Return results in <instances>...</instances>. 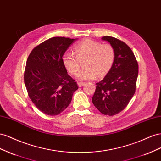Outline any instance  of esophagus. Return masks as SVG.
<instances>
[{
  "label": "esophagus",
  "mask_w": 161,
  "mask_h": 161,
  "mask_svg": "<svg viewBox=\"0 0 161 161\" xmlns=\"http://www.w3.org/2000/svg\"><path fill=\"white\" fill-rule=\"evenodd\" d=\"M84 84H85V83H84V82H77V85L79 87L83 86Z\"/></svg>",
  "instance_id": "1"
}]
</instances>
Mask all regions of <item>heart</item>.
Here are the masks:
<instances>
[{
  "label": "heart",
  "instance_id": "obj_1",
  "mask_svg": "<svg viewBox=\"0 0 161 161\" xmlns=\"http://www.w3.org/2000/svg\"><path fill=\"white\" fill-rule=\"evenodd\" d=\"M74 50L76 57L66 53L63 57V63L70 74L77 75L80 63L86 61V69L77 75L80 80H94L97 76L104 77L111 70L115 60V50L112 45L92 40H83L75 46Z\"/></svg>",
  "mask_w": 161,
  "mask_h": 161
}]
</instances>
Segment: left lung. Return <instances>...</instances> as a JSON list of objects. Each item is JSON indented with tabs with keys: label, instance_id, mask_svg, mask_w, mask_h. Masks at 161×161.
<instances>
[{
	"label": "left lung",
	"instance_id": "left-lung-1",
	"mask_svg": "<svg viewBox=\"0 0 161 161\" xmlns=\"http://www.w3.org/2000/svg\"><path fill=\"white\" fill-rule=\"evenodd\" d=\"M102 40L114 47L115 60L110 72L96 84L92 100L101 113L113 116L122 111L135 94L138 64L131 49L123 41L111 36Z\"/></svg>",
	"mask_w": 161,
	"mask_h": 161
}]
</instances>
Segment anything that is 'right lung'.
Listing matches in <instances>:
<instances>
[{
    "label": "right lung",
    "instance_id": "1",
    "mask_svg": "<svg viewBox=\"0 0 161 161\" xmlns=\"http://www.w3.org/2000/svg\"><path fill=\"white\" fill-rule=\"evenodd\" d=\"M75 40L51 38L36 46L27 58L24 72L27 94L35 106L48 115L62 113L78 89L63 63L64 53Z\"/></svg>",
    "mask_w": 161,
    "mask_h": 161
}]
</instances>
